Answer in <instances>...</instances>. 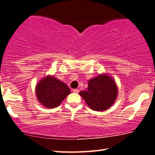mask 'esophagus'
<instances>
[{"mask_svg":"<svg viewBox=\"0 0 155 155\" xmlns=\"http://www.w3.org/2000/svg\"><path fill=\"white\" fill-rule=\"evenodd\" d=\"M73 92H74V93H78V92H79V90H77V89H74L73 90Z\"/></svg>","mask_w":155,"mask_h":155,"instance_id":"1","label":"esophagus"}]
</instances>
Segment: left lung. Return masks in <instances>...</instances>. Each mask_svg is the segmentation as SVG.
Wrapping results in <instances>:
<instances>
[{"mask_svg":"<svg viewBox=\"0 0 155 155\" xmlns=\"http://www.w3.org/2000/svg\"><path fill=\"white\" fill-rule=\"evenodd\" d=\"M117 94L116 83L106 74L91 78L86 90L79 92L88 106L95 111H104L110 108L116 100Z\"/></svg>","mask_w":155,"mask_h":155,"instance_id":"8db88e82","label":"left lung"}]
</instances>
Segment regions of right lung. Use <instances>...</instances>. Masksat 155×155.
I'll return each instance as SVG.
<instances>
[{
  "label": "right lung",
  "instance_id": "add662e5",
  "mask_svg": "<svg viewBox=\"0 0 155 155\" xmlns=\"http://www.w3.org/2000/svg\"><path fill=\"white\" fill-rule=\"evenodd\" d=\"M70 92V88L65 83L52 76L44 77L36 87V94L38 101L48 108L58 106Z\"/></svg>",
  "mask_w": 155,
  "mask_h": 155
}]
</instances>
